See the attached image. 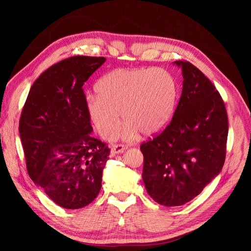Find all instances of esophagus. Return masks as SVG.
<instances>
[{
  "instance_id": "obj_1",
  "label": "esophagus",
  "mask_w": 251,
  "mask_h": 251,
  "mask_svg": "<svg viewBox=\"0 0 251 251\" xmlns=\"http://www.w3.org/2000/svg\"><path fill=\"white\" fill-rule=\"evenodd\" d=\"M126 150V147L124 146V144H113L111 148V155L114 156L119 153H123Z\"/></svg>"
}]
</instances>
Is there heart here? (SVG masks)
<instances>
[{
	"label": "heart",
	"mask_w": 251,
	"mask_h": 251,
	"mask_svg": "<svg viewBox=\"0 0 251 251\" xmlns=\"http://www.w3.org/2000/svg\"><path fill=\"white\" fill-rule=\"evenodd\" d=\"M96 96H89L86 108L97 131L114 138L121 125L124 137L133 140L139 132L153 135L170 121L177 96V82L163 68H120L105 74L95 85Z\"/></svg>",
	"instance_id": "b5f03b06"
}]
</instances>
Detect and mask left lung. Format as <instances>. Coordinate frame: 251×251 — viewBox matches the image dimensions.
Here are the masks:
<instances>
[{"label":"left lung","mask_w":251,"mask_h":251,"mask_svg":"<svg viewBox=\"0 0 251 251\" xmlns=\"http://www.w3.org/2000/svg\"><path fill=\"white\" fill-rule=\"evenodd\" d=\"M183 88L164 130L144 141L142 179L149 195L164 206H180L198 196L221 172L228 118L216 87L193 64L177 60Z\"/></svg>","instance_id":"8db88e82"}]
</instances>
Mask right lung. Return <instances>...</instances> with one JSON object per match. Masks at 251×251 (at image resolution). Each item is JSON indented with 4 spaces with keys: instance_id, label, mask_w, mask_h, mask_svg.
<instances>
[{
    "instance_id": "add662e5",
    "label": "right lung",
    "mask_w": 251,
    "mask_h": 251,
    "mask_svg": "<svg viewBox=\"0 0 251 251\" xmlns=\"http://www.w3.org/2000/svg\"><path fill=\"white\" fill-rule=\"evenodd\" d=\"M104 62L76 55L51 66L34 81L21 114L29 177L67 209L87 206L101 188L111 150L91 136L82 86Z\"/></svg>"
}]
</instances>
